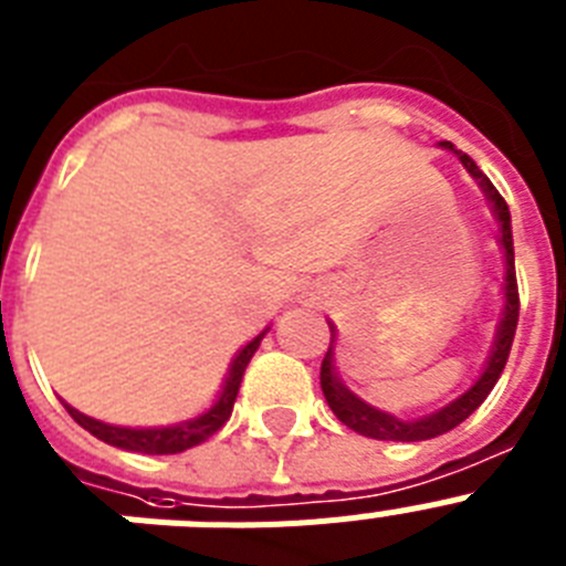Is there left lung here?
Segmentation results:
<instances>
[{
    "label": "left lung",
    "instance_id": "left-lung-1",
    "mask_svg": "<svg viewBox=\"0 0 566 566\" xmlns=\"http://www.w3.org/2000/svg\"><path fill=\"white\" fill-rule=\"evenodd\" d=\"M444 147L453 150L450 142H444ZM459 159L464 161V167L475 179L481 181V188L488 193L490 205H493L495 216H499L501 222V244H504V253H507V287H504V296H507V304H504V318H501V327H499V338H495V347H493V356H490V365L484 370V376L475 381L470 390L455 399L453 405H447L444 410L432 412L427 419H416V421H401L396 416H387V412L376 410V407L365 405L361 399H356L347 387L342 385L333 373V350H327L322 361V392L331 410L336 412V419L342 424H347L350 430L361 432L367 439H378V441H424V439H436L441 432L453 430L459 427L461 421L475 412L481 407V401L488 399L490 390L495 387L499 381L501 370L507 365L510 358V347H513V338H515V327H518V311H521V302H518V282H515V253H513V228H510V208L504 196L493 188V181L488 176L481 174L479 165L467 154L455 150Z\"/></svg>",
    "mask_w": 566,
    "mask_h": 566
}]
</instances>
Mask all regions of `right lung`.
I'll return each instance as SVG.
<instances>
[{
  "label": "right lung",
  "instance_id": "1",
  "mask_svg": "<svg viewBox=\"0 0 566 566\" xmlns=\"http://www.w3.org/2000/svg\"><path fill=\"white\" fill-rule=\"evenodd\" d=\"M262 338H264V333L262 336H255L253 342H250L248 347L239 353V356H235L219 401H216V405L210 407L205 416H199V419H193V421H185V424L159 427V430H130V427L102 424V421L82 416V412L73 410V407H67V405L65 407L78 427H85L87 432H93V436L105 441V444L119 447V450H134V453H147V455L185 453V450H190V447L201 444V441H208L210 436L222 430L224 421L230 419V412H233V401H235V396H239V385H242L244 367L250 365V358H253V353L259 350Z\"/></svg>",
  "mask_w": 566,
  "mask_h": 566
}]
</instances>
